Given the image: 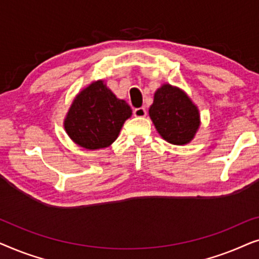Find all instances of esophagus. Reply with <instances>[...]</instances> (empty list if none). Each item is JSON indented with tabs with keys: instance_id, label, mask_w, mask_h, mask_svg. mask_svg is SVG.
<instances>
[{
	"instance_id": "1",
	"label": "esophagus",
	"mask_w": 259,
	"mask_h": 259,
	"mask_svg": "<svg viewBox=\"0 0 259 259\" xmlns=\"http://www.w3.org/2000/svg\"><path fill=\"white\" fill-rule=\"evenodd\" d=\"M133 114L134 116H138V118H141V116H145L147 114V111L145 107H139V108H134L133 109Z\"/></svg>"
}]
</instances>
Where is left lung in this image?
Returning a JSON list of instances; mask_svg holds the SVG:
<instances>
[{
    "mask_svg": "<svg viewBox=\"0 0 259 259\" xmlns=\"http://www.w3.org/2000/svg\"><path fill=\"white\" fill-rule=\"evenodd\" d=\"M150 116L159 134L173 145L190 143L199 127L196 106L185 93L169 84L155 92Z\"/></svg>",
    "mask_w": 259,
    "mask_h": 259,
    "instance_id": "1",
    "label": "left lung"
}]
</instances>
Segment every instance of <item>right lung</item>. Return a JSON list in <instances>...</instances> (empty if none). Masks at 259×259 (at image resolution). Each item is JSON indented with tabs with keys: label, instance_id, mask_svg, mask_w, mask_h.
Segmentation results:
<instances>
[{
	"label": "right lung",
	"instance_id": "1",
	"mask_svg": "<svg viewBox=\"0 0 259 259\" xmlns=\"http://www.w3.org/2000/svg\"><path fill=\"white\" fill-rule=\"evenodd\" d=\"M132 114L123 100L116 99L102 81L83 90L73 101L65 120V128L74 143L88 150L111 145Z\"/></svg>",
	"mask_w": 259,
	"mask_h": 259
}]
</instances>
